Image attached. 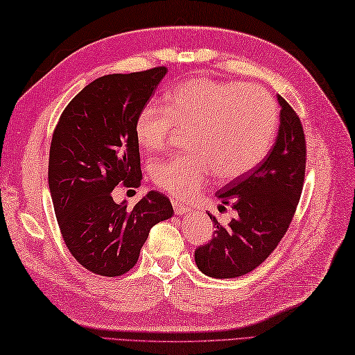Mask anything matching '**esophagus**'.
<instances>
[{
    "label": "esophagus",
    "mask_w": 355,
    "mask_h": 355,
    "mask_svg": "<svg viewBox=\"0 0 355 355\" xmlns=\"http://www.w3.org/2000/svg\"><path fill=\"white\" fill-rule=\"evenodd\" d=\"M172 206H173V212H175L177 215H184V214H187L191 210L189 207L182 205V202H178V201H173Z\"/></svg>",
    "instance_id": "34e87169"
}]
</instances>
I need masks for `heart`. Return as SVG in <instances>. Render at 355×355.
<instances>
[{
	"label": "heart",
	"mask_w": 355,
	"mask_h": 355,
	"mask_svg": "<svg viewBox=\"0 0 355 355\" xmlns=\"http://www.w3.org/2000/svg\"><path fill=\"white\" fill-rule=\"evenodd\" d=\"M175 126L191 130V154L163 158L150 166L157 187L178 200H191L214 171L221 180L243 177L258 166L277 131V108L259 87L205 78L187 79L166 96V108L143 105L134 122L137 143L162 149Z\"/></svg>",
	"instance_id": "obj_1"
}]
</instances>
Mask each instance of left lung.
<instances>
[{
    "instance_id": "8db88e82",
    "label": "left lung",
    "mask_w": 355,
    "mask_h": 355,
    "mask_svg": "<svg viewBox=\"0 0 355 355\" xmlns=\"http://www.w3.org/2000/svg\"><path fill=\"white\" fill-rule=\"evenodd\" d=\"M277 102L281 123L273 148L254 169L215 193L220 209L230 205L238 215L221 225L207 214L216 225L215 236L195 250V262L210 277H238L259 267L296 212L305 178V135L294 110L279 94Z\"/></svg>"
}]
</instances>
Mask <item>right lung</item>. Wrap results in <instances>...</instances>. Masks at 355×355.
Masks as SVG:
<instances>
[{"label": "right lung", "mask_w": 355, "mask_h": 355, "mask_svg": "<svg viewBox=\"0 0 355 355\" xmlns=\"http://www.w3.org/2000/svg\"><path fill=\"white\" fill-rule=\"evenodd\" d=\"M166 73L157 67L93 80L67 105L53 132L49 186L58 224L73 258L92 273L130 271L150 227L173 214L169 198L157 191L131 210L112 200L120 183L140 186L134 122Z\"/></svg>", "instance_id": "right-lung-1"}]
</instances>
